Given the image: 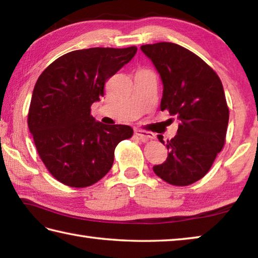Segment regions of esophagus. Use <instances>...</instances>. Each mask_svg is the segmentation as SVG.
<instances>
[{
	"label": "esophagus",
	"instance_id": "esophagus-1",
	"mask_svg": "<svg viewBox=\"0 0 258 258\" xmlns=\"http://www.w3.org/2000/svg\"><path fill=\"white\" fill-rule=\"evenodd\" d=\"M134 134L138 135L142 141H147V140L154 138V134L150 132H146V131H142V130H134Z\"/></svg>",
	"mask_w": 258,
	"mask_h": 258
}]
</instances>
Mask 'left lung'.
<instances>
[{"label": "left lung", "instance_id": "obj_1", "mask_svg": "<svg viewBox=\"0 0 258 258\" xmlns=\"http://www.w3.org/2000/svg\"><path fill=\"white\" fill-rule=\"evenodd\" d=\"M141 51L163 82L160 109L178 120L176 135L166 143L167 158L152 168L169 184H192L206 175L224 146L229 108L223 85L204 60L175 43L142 45Z\"/></svg>", "mask_w": 258, "mask_h": 258}]
</instances>
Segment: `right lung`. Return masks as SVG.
Returning a JSON list of instances; mask_svg holds the SVG:
<instances>
[{
  "instance_id": "1",
  "label": "right lung",
  "mask_w": 258,
  "mask_h": 258,
  "mask_svg": "<svg viewBox=\"0 0 258 258\" xmlns=\"http://www.w3.org/2000/svg\"><path fill=\"white\" fill-rule=\"evenodd\" d=\"M126 49L91 47L53 61L35 84L28 127L49 172L63 184L85 187L110 171L115 148L133 135L128 125H106L91 116L103 97L104 83L137 53Z\"/></svg>"
}]
</instances>
